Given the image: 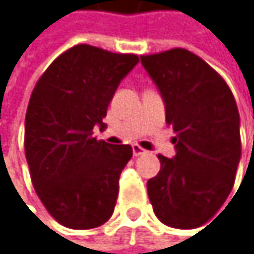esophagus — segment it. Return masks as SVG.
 <instances>
[{"label":"esophagus","instance_id":"1","mask_svg":"<svg viewBox=\"0 0 254 254\" xmlns=\"http://www.w3.org/2000/svg\"><path fill=\"white\" fill-rule=\"evenodd\" d=\"M132 153H134V156H140V155L146 153V150H144L143 147H140L138 144H134V146H132Z\"/></svg>","mask_w":254,"mask_h":254}]
</instances>
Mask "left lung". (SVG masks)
<instances>
[{"mask_svg":"<svg viewBox=\"0 0 254 254\" xmlns=\"http://www.w3.org/2000/svg\"><path fill=\"white\" fill-rule=\"evenodd\" d=\"M159 90L176 155H158L147 181L155 215L175 229L206 223L226 202L241 159L240 113L224 79L195 54L175 48L140 57Z\"/></svg>","mask_w":254,"mask_h":254,"instance_id":"left-lung-1","label":"left lung"}]
</instances>
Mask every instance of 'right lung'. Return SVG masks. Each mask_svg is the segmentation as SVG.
Wrapping results in <instances>:
<instances>
[{
	"instance_id": "obj_1",
	"label": "right lung",
	"mask_w": 254,
	"mask_h": 254,
	"mask_svg": "<svg viewBox=\"0 0 254 254\" xmlns=\"http://www.w3.org/2000/svg\"><path fill=\"white\" fill-rule=\"evenodd\" d=\"M138 57L76 45L37 81L25 116V156L34 190L60 224L93 229L114 211L119 178L132 156L129 144L93 137L120 81Z\"/></svg>"
}]
</instances>
